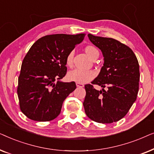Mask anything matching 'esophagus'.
<instances>
[{
    "mask_svg": "<svg viewBox=\"0 0 154 154\" xmlns=\"http://www.w3.org/2000/svg\"><path fill=\"white\" fill-rule=\"evenodd\" d=\"M76 86L78 88H83L84 85L83 83H76Z\"/></svg>",
    "mask_w": 154,
    "mask_h": 154,
    "instance_id": "1",
    "label": "esophagus"
}]
</instances>
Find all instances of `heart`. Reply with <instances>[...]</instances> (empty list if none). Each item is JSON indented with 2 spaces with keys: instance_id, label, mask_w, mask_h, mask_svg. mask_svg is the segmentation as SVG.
<instances>
[{
  "instance_id": "heart-1",
  "label": "heart",
  "mask_w": 154,
  "mask_h": 154,
  "mask_svg": "<svg viewBox=\"0 0 154 154\" xmlns=\"http://www.w3.org/2000/svg\"><path fill=\"white\" fill-rule=\"evenodd\" d=\"M84 50L92 60H96L99 56V52L96 48L92 45H87L84 48ZM73 51L69 52L66 57V64L69 67H72L73 64ZM96 76V73L92 70H81L74 69L69 71L67 74V79L70 81H74L79 83H86L92 81Z\"/></svg>"
}]
</instances>
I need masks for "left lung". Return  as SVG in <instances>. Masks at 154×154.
Here are the masks:
<instances>
[{
	"label": "left lung",
	"mask_w": 154,
	"mask_h": 154,
	"mask_svg": "<svg viewBox=\"0 0 154 154\" xmlns=\"http://www.w3.org/2000/svg\"><path fill=\"white\" fill-rule=\"evenodd\" d=\"M88 35L102 50L104 63L92 84L85 85V112L97 123L117 122L127 114L137 99L140 78L138 60L128 45L117 40ZM93 85L101 86L103 90H95Z\"/></svg>",
	"instance_id": "8db88e82"
}]
</instances>
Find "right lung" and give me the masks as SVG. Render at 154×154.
Segmentation results:
<instances>
[{
  "instance_id": "add662e5",
  "label": "right lung",
  "mask_w": 154,
  "mask_h": 154,
  "mask_svg": "<svg viewBox=\"0 0 154 154\" xmlns=\"http://www.w3.org/2000/svg\"><path fill=\"white\" fill-rule=\"evenodd\" d=\"M85 33L52 34L35 42L23 60L18 79L20 108L29 119L50 121L60 113L65 99L75 88V82L63 83L66 57ZM58 80L55 84L54 81Z\"/></svg>"
}]
</instances>
